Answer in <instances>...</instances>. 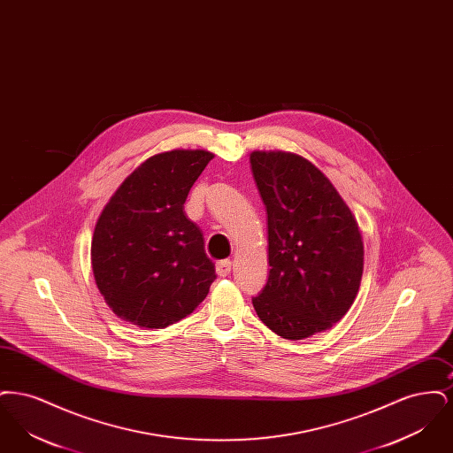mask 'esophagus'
Listing matches in <instances>:
<instances>
[{
  "mask_svg": "<svg viewBox=\"0 0 453 453\" xmlns=\"http://www.w3.org/2000/svg\"><path fill=\"white\" fill-rule=\"evenodd\" d=\"M231 270H233L231 259H220V261H217L216 272L219 277H227V275L231 273Z\"/></svg>",
  "mask_w": 453,
  "mask_h": 453,
  "instance_id": "1",
  "label": "esophagus"
}]
</instances>
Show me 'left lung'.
Returning a JSON list of instances; mask_svg holds the SVG:
<instances>
[{
	"label": "left lung",
	"mask_w": 453,
	"mask_h": 453,
	"mask_svg": "<svg viewBox=\"0 0 453 453\" xmlns=\"http://www.w3.org/2000/svg\"><path fill=\"white\" fill-rule=\"evenodd\" d=\"M251 172L268 216L270 275L253 305L285 340L338 323L364 273V241L342 195L299 154L253 151Z\"/></svg>",
	"instance_id": "1"
}]
</instances>
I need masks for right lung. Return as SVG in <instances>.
Masks as SVG:
<instances>
[{
	"mask_svg": "<svg viewBox=\"0 0 453 453\" xmlns=\"http://www.w3.org/2000/svg\"><path fill=\"white\" fill-rule=\"evenodd\" d=\"M212 157L202 150L151 156L104 207L91 239V268L120 319L163 329L207 297L216 265L183 203Z\"/></svg>",
	"mask_w": 453,
	"mask_h": 453,
	"instance_id": "obj_1",
	"label": "right lung"
}]
</instances>
